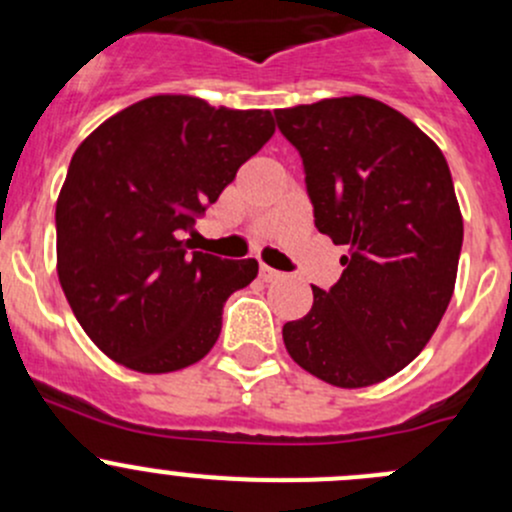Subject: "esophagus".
I'll return each mask as SVG.
<instances>
[{"label": "esophagus", "mask_w": 512, "mask_h": 512, "mask_svg": "<svg viewBox=\"0 0 512 512\" xmlns=\"http://www.w3.org/2000/svg\"><path fill=\"white\" fill-rule=\"evenodd\" d=\"M280 277H282V272L272 270V267H267V265H260V280L262 282H275V280H280Z\"/></svg>", "instance_id": "1"}]
</instances>
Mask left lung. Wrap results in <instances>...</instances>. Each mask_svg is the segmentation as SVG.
<instances>
[{"label": "left lung", "mask_w": 512, "mask_h": 512, "mask_svg": "<svg viewBox=\"0 0 512 512\" xmlns=\"http://www.w3.org/2000/svg\"><path fill=\"white\" fill-rule=\"evenodd\" d=\"M302 156L314 225L347 247L332 289L282 327L289 356L339 389L379 384L421 354L453 297L463 218L441 148L369 96L277 108Z\"/></svg>", "instance_id": "8db88e82"}]
</instances>
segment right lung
<instances>
[{
    "mask_svg": "<svg viewBox=\"0 0 512 512\" xmlns=\"http://www.w3.org/2000/svg\"><path fill=\"white\" fill-rule=\"evenodd\" d=\"M275 133L270 111L160 94L123 108L76 148L56 200V272L84 332L141 374H168L218 342L257 260L180 240Z\"/></svg>",
    "mask_w": 512,
    "mask_h": 512,
    "instance_id": "1",
    "label": "right lung"
}]
</instances>
